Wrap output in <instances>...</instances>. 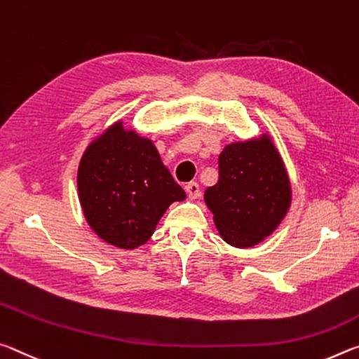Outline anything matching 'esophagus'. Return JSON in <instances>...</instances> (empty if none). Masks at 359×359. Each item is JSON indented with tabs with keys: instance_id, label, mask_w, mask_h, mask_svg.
<instances>
[{
	"instance_id": "34e87169",
	"label": "esophagus",
	"mask_w": 359,
	"mask_h": 359,
	"mask_svg": "<svg viewBox=\"0 0 359 359\" xmlns=\"http://www.w3.org/2000/svg\"><path fill=\"white\" fill-rule=\"evenodd\" d=\"M184 191L191 198H197L198 196H201V186H198L197 183H187L184 186Z\"/></svg>"
}]
</instances>
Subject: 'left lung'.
<instances>
[{"label":"left lung","instance_id":"8db88e82","mask_svg":"<svg viewBox=\"0 0 359 359\" xmlns=\"http://www.w3.org/2000/svg\"><path fill=\"white\" fill-rule=\"evenodd\" d=\"M219 180L205 191L221 237L235 248L255 246L278 227L291 205L285 163L267 135L227 144Z\"/></svg>","mask_w":359,"mask_h":359}]
</instances>
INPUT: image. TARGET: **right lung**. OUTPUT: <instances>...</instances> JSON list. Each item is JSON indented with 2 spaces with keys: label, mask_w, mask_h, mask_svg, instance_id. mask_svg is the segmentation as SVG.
Returning <instances> with one entry per match:
<instances>
[{
  "label": "right lung",
  "mask_w": 359,
  "mask_h": 359,
  "mask_svg": "<svg viewBox=\"0 0 359 359\" xmlns=\"http://www.w3.org/2000/svg\"><path fill=\"white\" fill-rule=\"evenodd\" d=\"M78 192L86 221L100 238L122 250L146 243L183 191L148 138L116 122L81 158Z\"/></svg>",
  "instance_id": "right-lung-1"
}]
</instances>
